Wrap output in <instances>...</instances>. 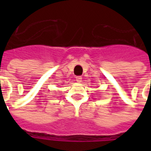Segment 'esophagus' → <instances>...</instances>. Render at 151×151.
<instances>
[{
	"label": "esophagus",
	"instance_id": "esophagus-1",
	"mask_svg": "<svg viewBox=\"0 0 151 151\" xmlns=\"http://www.w3.org/2000/svg\"><path fill=\"white\" fill-rule=\"evenodd\" d=\"M81 81H82V78L81 77V76H78V77H76V81L78 83L81 82Z\"/></svg>",
	"mask_w": 151,
	"mask_h": 151
}]
</instances>
